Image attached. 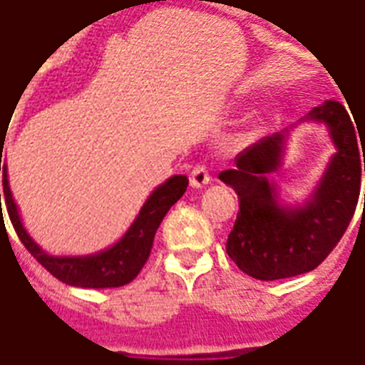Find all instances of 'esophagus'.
<instances>
[{
	"label": "esophagus",
	"mask_w": 365,
	"mask_h": 365,
	"mask_svg": "<svg viewBox=\"0 0 365 365\" xmlns=\"http://www.w3.org/2000/svg\"><path fill=\"white\" fill-rule=\"evenodd\" d=\"M211 180V175H209V169L205 165H196V168L190 171V185L194 188H203Z\"/></svg>",
	"instance_id": "1"
}]
</instances>
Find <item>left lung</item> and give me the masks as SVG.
I'll use <instances>...</instances> for the list:
<instances>
[{
  "label": "left lung",
  "instance_id": "obj_1",
  "mask_svg": "<svg viewBox=\"0 0 365 365\" xmlns=\"http://www.w3.org/2000/svg\"><path fill=\"white\" fill-rule=\"evenodd\" d=\"M309 120L329 127L337 154L333 156L314 197L303 209H284L267 173L276 171L284 150L285 131L261 138L236 158V168L219 179L238 194L240 211L228 234L227 253L251 278L282 279L310 272L324 262L343 238L360 197L361 158L354 123L337 101H326ZM364 148V146H361ZM365 209V202H364Z\"/></svg>",
  "mask_w": 365,
  "mask_h": 365
}]
</instances>
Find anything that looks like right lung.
Returning a JSON list of instances; mask_svg holds the SVG:
<instances>
[{
    "label": "right lung",
    "instance_id": "right-lung-1",
    "mask_svg": "<svg viewBox=\"0 0 365 365\" xmlns=\"http://www.w3.org/2000/svg\"><path fill=\"white\" fill-rule=\"evenodd\" d=\"M4 138V137H1ZM4 152V150H1ZM0 171L4 177V194H0V213H1V196L5 200V207L9 213L16 236L21 240L28 253L41 264L49 274H53L62 284L76 285V287H121L137 278L138 272L150 257L154 236L168 215L171 205L179 202L180 196L186 192L188 179L185 175H175L165 180L160 188L152 192V196L140 209V213L127 230V234L112 245L110 250L101 251L97 255L89 257H51L47 255L38 244H34L22 227L21 217L16 211V203L11 196L9 180H7V165L1 160L0 154Z\"/></svg>",
    "mask_w": 365,
    "mask_h": 365
}]
</instances>
